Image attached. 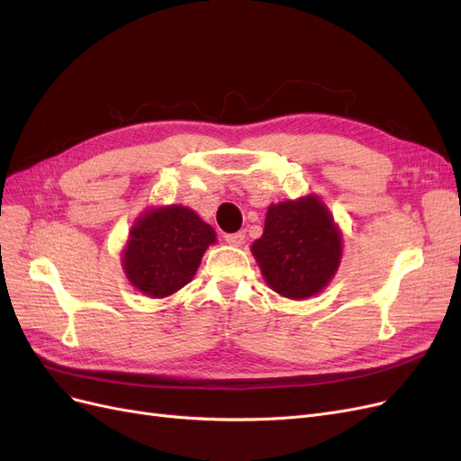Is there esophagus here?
Here are the masks:
<instances>
[{
    "label": "esophagus",
    "instance_id": "esophagus-1",
    "mask_svg": "<svg viewBox=\"0 0 461 461\" xmlns=\"http://www.w3.org/2000/svg\"><path fill=\"white\" fill-rule=\"evenodd\" d=\"M225 240H227V244L239 248V246H242V244L246 242V232H244V230H240V232L227 234V236H225Z\"/></svg>",
    "mask_w": 461,
    "mask_h": 461
}]
</instances>
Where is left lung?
Listing matches in <instances>:
<instances>
[{"mask_svg":"<svg viewBox=\"0 0 461 461\" xmlns=\"http://www.w3.org/2000/svg\"><path fill=\"white\" fill-rule=\"evenodd\" d=\"M261 275L276 294L305 300L325 290L342 259V232L315 194L271 203L252 244Z\"/></svg>","mask_w":461,"mask_h":461,"instance_id":"1","label":"left lung"}]
</instances>
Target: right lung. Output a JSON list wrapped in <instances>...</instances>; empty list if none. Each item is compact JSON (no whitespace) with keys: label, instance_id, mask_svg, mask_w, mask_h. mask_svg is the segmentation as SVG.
Returning a JSON list of instances; mask_svg holds the SVG:
<instances>
[{"label":"right lung","instance_id":"1","mask_svg":"<svg viewBox=\"0 0 461 461\" xmlns=\"http://www.w3.org/2000/svg\"><path fill=\"white\" fill-rule=\"evenodd\" d=\"M215 242L213 227L190 207H149L131 227L121 265L138 292L167 298L192 281L205 249Z\"/></svg>","mask_w":461,"mask_h":461}]
</instances>
